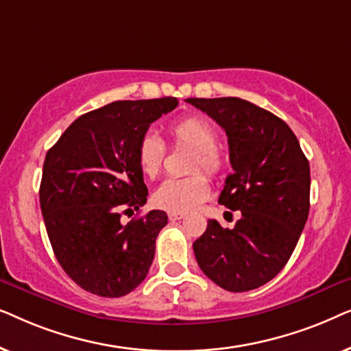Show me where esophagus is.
I'll return each mask as SVG.
<instances>
[{
	"mask_svg": "<svg viewBox=\"0 0 351 351\" xmlns=\"http://www.w3.org/2000/svg\"><path fill=\"white\" fill-rule=\"evenodd\" d=\"M167 217H169V220H180V219L185 217V214H182V213H169V214H167Z\"/></svg>",
	"mask_w": 351,
	"mask_h": 351,
	"instance_id": "34e87169",
	"label": "esophagus"
}]
</instances>
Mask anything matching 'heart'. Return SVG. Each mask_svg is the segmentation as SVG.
I'll use <instances>...</instances> for the list:
<instances>
[{
    "label": "heart",
    "instance_id": "1",
    "mask_svg": "<svg viewBox=\"0 0 351 351\" xmlns=\"http://www.w3.org/2000/svg\"><path fill=\"white\" fill-rule=\"evenodd\" d=\"M172 141L177 145L193 148L189 172H195L182 179H167L153 193L158 208L172 213H189L209 198L210 186L203 171L209 177L217 179L225 172V158L217 147V132L213 124L199 117L180 119L169 128ZM165 143L155 134H145L137 145V162L142 174L155 179L165 162Z\"/></svg>",
    "mask_w": 351,
    "mask_h": 351
}]
</instances>
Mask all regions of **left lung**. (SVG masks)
Wrapping results in <instances>:
<instances>
[{
  "instance_id": "8db88e82",
  "label": "left lung",
  "mask_w": 351,
  "mask_h": 351,
  "mask_svg": "<svg viewBox=\"0 0 351 351\" xmlns=\"http://www.w3.org/2000/svg\"><path fill=\"white\" fill-rule=\"evenodd\" d=\"M228 137L230 165L219 203L241 210L233 228L209 220L193 243L206 276L230 292L273 280L289 261L310 210V165L281 118L238 97L186 99Z\"/></svg>"
}]
</instances>
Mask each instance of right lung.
Here are the masks:
<instances>
[{"label":"right lung","mask_w":351,"mask_h":351,"mask_svg":"<svg viewBox=\"0 0 351 351\" xmlns=\"http://www.w3.org/2000/svg\"><path fill=\"white\" fill-rule=\"evenodd\" d=\"M176 97L118 100L81 114L46 153L40 204L52 251L80 287L121 297L145 280L165 210L121 223L147 203L137 145Z\"/></svg>","instance_id":"obj_1"}]
</instances>
